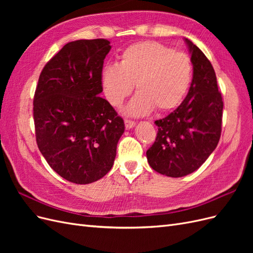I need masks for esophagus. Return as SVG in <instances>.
I'll use <instances>...</instances> for the list:
<instances>
[{"label":"esophagus","instance_id":"esophagus-1","mask_svg":"<svg viewBox=\"0 0 253 253\" xmlns=\"http://www.w3.org/2000/svg\"><path fill=\"white\" fill-rule=\"evenodd\" d=\"M125 125L126 128H132L135 126V122L131 119H125Z\"/></svg>","mask_w":253,"mask_h":253}]
</instances>
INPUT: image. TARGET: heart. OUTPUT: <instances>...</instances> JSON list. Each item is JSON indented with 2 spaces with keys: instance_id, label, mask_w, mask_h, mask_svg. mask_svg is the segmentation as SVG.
<instances>
[{
  "instance_id": "heart-1",
  "label": "heart",
  "mask_w": 253,
  "mask_h": 253,
  "mask_svg": "<svg viewBox=\"0 0 253 253\" xmlns=\"http://www.w3.org/2000/svg\"><path fill=\"white\" fill-rule=\"evenodd\" d=\"M192 78L193 65L187 53L156 41L129 45L120 55L119 64H106L101 72L104 96L115 108L122 104L136 84L138 93L125 109L131 116L177 108Z\"/></svg>"
}]
</instances>
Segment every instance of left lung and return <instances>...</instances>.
Masks as SVG:
<instances>
[{
	"instance_id": "8db88e82",
	"label": "left lung",
	"mask_w": 253,
	"mask_h": 253,
	"mask_svg": "<svg viewBox=\"0 0 253 253\" xmlns=\"http://www.w3.org/2000/svg\"><path fill=\"white\" fill-rule=\"evenodd\" d=\"M185 41L193 64L191 86L177 109L155 121L157 136L147 151L152 169L170 177L196 171L215 150L221 133L224 103L215 72L205 53Z\"/></svg>"
}]
</instances>
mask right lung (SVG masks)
<instances>
[{"mask_svg": "<svg viewBox=\"0 0 253 253\" xmlns=\"http://www.w3.org/2000/svg\"><path fill=\"white\" fill-rule=\"evenodd\" d=\"M105 39L65 44L41 72L34 97L38 148L64 179L86 185L113 167L125 122L102 91Z\"/></svg>", "mask_w": 253, "mask_h": 253, "instance_id": "obj_1", "label": "right lung"}]
</instances>
